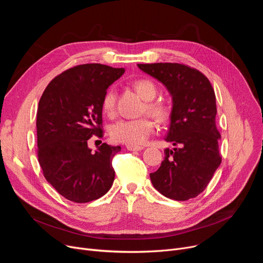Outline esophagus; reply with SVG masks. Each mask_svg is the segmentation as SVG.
I'll return each instance as SVG.
<instances>
[{"label": "esophagus", "instance_id": "obj_1", "mask_svg": "<svg viewBox=\"0 0 263 263\" xmlns=\"http://www.w3.org/2000/svg\"><path fill=\"white\" fill-rule=\"evenodd\" d=\"M127 149L130 150V151H141V150L144 149V147H142V146H130V145H128V146H127Z\"/></svg>", "mask_w": 263, "mask_h": 263}]
</instances>
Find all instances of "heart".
Segmentation results:
<instances>
[{"label":"heart","instance_id":"b5f03b06","mask_svg":"<svg viewBox=\"0 0 263 263\" xmlns=\"http://www.w3.org/2000/svg\"><path fill=\"white\" fill-rule=\"evenodd\" d=\"M133 87L145 103L142 113H148L158 121L167 120L171 114V106L162 99L155 100L158 95V86L149 79H140L133 83ZM116 104V92L114 88H108L102 98V112L106 116H113ZM154 122L149 117L144 116L137 119H121L109 127L108 132L112 140L117 143L137 146L143 144L154 132Z\"/></svg>","mask_w":263,"mask_h":263}]
</instances>
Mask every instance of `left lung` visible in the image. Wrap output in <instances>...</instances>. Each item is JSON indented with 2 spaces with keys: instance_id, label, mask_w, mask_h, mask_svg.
I'll return each mask as SVG.
<instances>
[{
  "instance_id": "8db88e82",
  "label": "left lung",
  "mask_w": 263,
  "mask_h": 263,
  "mask_svg": "<svg viewBox=\"0 0 263 263\" xmlns=\"http://www.w3.org/2000/svg\"><path fill=\"white\" fill-rule=\"evenodd\" d=\"M141 70L165 85L173 98L164 161L151 182L165 197L187 200L209 184L222 157L216 128L215 93L210 81L195 68L177 63L139 64Z\"/></svg>"
}]
</instances>
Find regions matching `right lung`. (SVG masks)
<instances>
[{"mask_svg":"<svg viewBox=\"0 0 263 263\" xmlns=\"http://www.w3.org/2000/svg\"><path fill=\"white\" fill-rule=\"evenodd\" d=\"M123 68L79 65L55 77L37 110L38 161L47 181L66 199L84 203L98 199L112 186L113 157L120 146L103 143L95 153L91 136L102 137V98Z\"/></svg>","mask_w":263,"mask_h":263,"instance_id":"1","label":"right lung"}]
</instances>
